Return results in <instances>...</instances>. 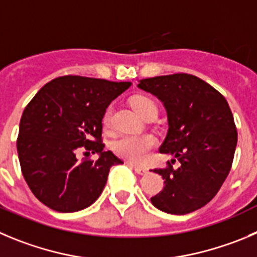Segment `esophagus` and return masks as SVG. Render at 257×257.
<instances>
[{"mask_svg":"<svg viewBox=\"0 0 257 257\" xmlns=\"http://www.w3.org/2000/svg\"><path fill=\"white\" fill-rule=\"evenodd\" d=\"M128 165H131L132 167H133L134 169V171L137 172V174L138 175H146L148 172V170L146 169V167H141V166H137V165H133V164H131V162H128Z\"/></svg>","mask_w":257,"mask_h":257,"instance_id":"34e87169","label":"esophagus"}]
</instances>
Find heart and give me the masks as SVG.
Listing matches in <instances>:
<instances>
[{"instance_id": "obj_1", "label": "heart", "mask_w": 257, "mask_h": 257, "mask_svg": "<svg viewBox=\"0 0 257 257\" xmlns=\"http://www.w3.org/2000/svg\"><path fill=\"white\" fill-rule=\"evenodd\" d=\"M132 106L140 115H142L146 110L150 107H156L155 101L151 97L143 95L134 96L131 101ZM157 109V107H156ZM110 119H111V109H107L105 111L102 123L105 126L110 125ZM156 146V140L152 134H124L119 137L117 140L112 143V150L117 156L125 158L131 162L141 164L147 158L148 152Z\"/></svg>"}]
</instances>
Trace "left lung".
<instances>
[{"instance_id": "left-lung-1", "label": "left lung", "mask_w": 257, "mask_h": 257, "mask_svg": "<svg viewBox=\"0 0 257 257\" xmlns=\"http://www.w3.org/2000/svg\"><path fill=\"white\" fill-rule=\"evenodd\" d=\"M138 87L164 104L169 131L160 152L180 162L176 170L170 162L166 169L153 170L165 186L151 198L152 204L179 215L200 209L214 198L233 162L237 131L228 102L214 87L188 73L145 78Z\"/></svg>"}]
</instances>
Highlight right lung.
Segmentation results:
<instances>
[{"label": "right lung", "mask_w": 257, "mask_h": 257, "mask_svg": "<svg viewBox=\"0 0 257 257\" xmlns=\"http://www.w3.org/2000/svg\"><path fill=\"white\" fill-rule=\"evenodd\" d=\"M131 82L63 76L43 86L20 120L18 155L29 188L43 204L62 213L90 207L101 195L110 167L123 164L101 142L106 107ZM81 147L99 153L77 160Z\"/></svg>", "instance_id": "add662e5"}]
</instances>
